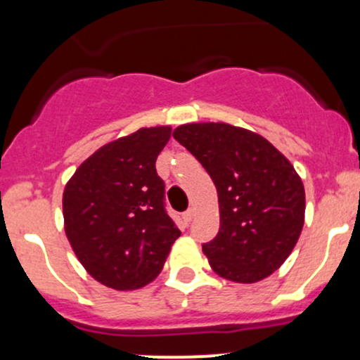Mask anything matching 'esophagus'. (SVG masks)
<instances>
[{
  "instance_id": "1",
  "label": "esophagus",
  "mask_w": 360,
  "mask_h": 360,
  "mask_svg": "<svg viewBox=\"0 0 360 360\" xmlns=\"http://www.w3.org/2000/svg\"><path fill=\"white\" fill-rule=\"evenodd\" d=\"M192 218H194V210L191 207V210H187L184 213V221H185V224H191Z\"/></svg>"
}]
</instances>
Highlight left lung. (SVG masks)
Instances as JSON below:
<instances>
[{
	"label": "left lung",
	"instance_id": "left-lung-1",
	"mask_svg": "<svg viewBox=\"0 0 360 360\" xmlns=\"http://www.w3.org/2000/svg\"><path fill=\"white\" fill-rule=\"evenodd\" d=\"M175 140L206 169L218 192L220 231L202 251L234 283H258L291 255L305 220V188L269 140L227 123L181 124Z\"/></svg>",
	"mask_w": 360,
	"mask_h": 360
}]
</instances>
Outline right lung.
<instances>
[{
  "label": "right lung",
  "instance_id": "right-lung-1",
  "mask_svg": "<svg viewBox=\"0 0 360 360\" xmlns=\"http://www.w3.org/2000/svg\"><path fill=\"white\" fill-rule=\"evenodd\" d=\"M169 136V126H154L114 140L65 185V236L81 265L103 286L128 291L149 284L180 237L155 172Z\"/></svg>",
  "mask_w": 360,
  "mask_h": 360
}]
</instances>
